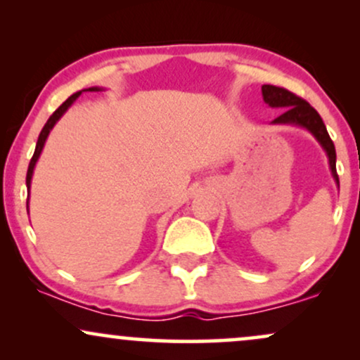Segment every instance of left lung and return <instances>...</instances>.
I'll use <instances>...</instances> for the list:
<instances>
[{"label":"left lung","mask_w":360,"mask_h":360,"mask_svg":"<svg viewBox=\"0 0 360 360\" xmlns=\"http://www.w3.org/2000/svg\"><path fill=\"white\" fill-rule=\"evenodd\" d=\"M262 98L271 108H283L284 111L278 118L272 120V125H296L308 130L316 142L320 143L321 148L325 150L326 157H328V166L332 171L333 179L338 186V176H337V154L335 146H333L332 139H330L326 127L321 120L316 110L313 108L309 103H307L303 98L296 96L291 91L278 88V86L264 84L262 86Z\"/></svg>","instance_id":"1"}]
</instances>
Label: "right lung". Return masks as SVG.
<instances>
[{
    "instance_id": "right-lung-1",
    "label": "right lung",
    "mask_w": 360,
    "mask_h": 360,
    "mask_svg": "<svg viewBox=\"0 0 360 360\" xmlns=\"http://www.w3.org/2000/svg\"><path fill=\"white\" fill-rule=\"evenodd\" d=\"M101 89H103V88H98V86H94V88H88V89H82V91H101ZM82 91H79V93H76V94H72L71 98H68V100H65L64 103H62V105L59 106V108H57V110L53 111V113L51 115V118L47 120V123H45V125H44L42 131H40V135H39V140H37V146H35L34 157H32L30 164H28V171H27V189H28V198H27V212H28V200H30V184H32V176H34V169H35V164H37V160H39V157H40V154H42V150H44L45 140H47L49 134H51V130H52V128L56 127V123L59 122V120L62 118V115H64L65 111H68L69 108H71V106H72V103L76 101L77 98L81 96V93H82Z\"/></svg>"
}]
</instances>
